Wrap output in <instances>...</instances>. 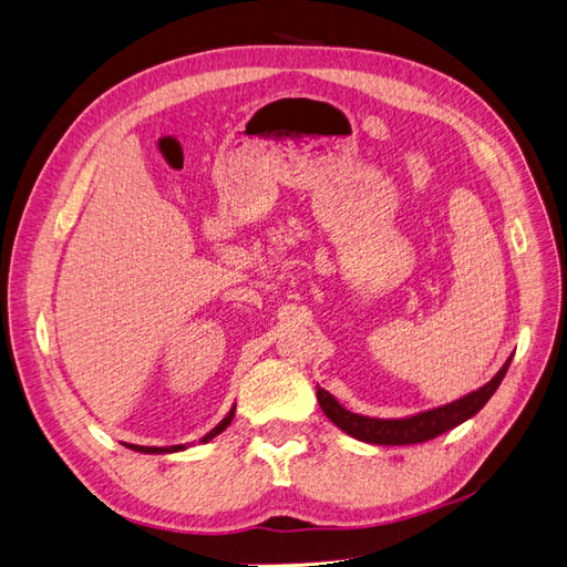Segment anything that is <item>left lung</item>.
<instances>
[{
  "instance_id": "8db88e82",
  "label": "left lung",
  "mask_w": 567,
  "mask_h": 567,
  "mask_svg": "<svg viewBox=\"0 0 567 567\" xmlns=\"http://www.w3.org/2000/svg\"><path fill=\"white\" fill-rule=\"evenodd\" d=\"M508 364H511V357L506 359V364L496 371V375L489 383L473 390L471 394H466V398L437 409L421 411V414L406 416V419H371L362 414H352V411L342 406L333 394L323 388H317V400L323 414L329 416V421L336 423L342 433H348L354 440H362L369 444H419L452 431V427L461 425L463 421L473 419L477 411L489 402L496 388H499V383L504 381Z\"/></svg>"
}]
</instances>
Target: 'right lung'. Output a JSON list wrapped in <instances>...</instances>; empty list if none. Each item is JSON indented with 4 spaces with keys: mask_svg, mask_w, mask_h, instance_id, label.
Masks as SVG:
<instances>
[{
    "mask_svg": "<svg viewBox=\"0 0 567 567\" xmlns=\"http://www.w3.org/2000/svg\"><path fill=\"white\" fill-rule=\"evenodd\" d=\"M234 411H236V404L229 409V414L221 419L213 431L205 435V437H200V442H210L215 435H219L221 431H225V427L231 423V419H234ZM125 447H130V450H134V452H144V454H173V452H182V450H186V444H175V447H140V444H125Z\"/></svg>",
    "mask_w": 567,
    "mask_h": 567,
    "instance_id": "obj_1",
    "label": "right lung"
}]
</instances>
